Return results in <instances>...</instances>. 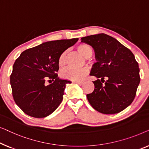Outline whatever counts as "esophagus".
<instances>
[{
    "instance_id": "obj_1",
    "label": "esophagus",
    "mask_w": 149,
    "mask_h": 149,
    "mask_svg": "<svg viewBox=\"0 0 149 149\" xmlns=\"http://www.w3.org/2000/svg\"><path fill=\"white\" fill-rule=\"evenodd\" d=\"M74 83H76V84H77L79 85V86L82 85L83 84H84V81H74Z\"/></svg>"
}]
</instances>
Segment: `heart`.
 Returning a JSON list of instances; mask_svg holds the SVG:
<instances>
[{
	"mask_svg": "<svg viewBox=\"0 0 149 149\" xmlns=\"http://www.w3.org/2000/svg\"><path fill=\"white\" fill-rule=\"evenodd\" d=\"M77 49L79 53L86 58H88L93 54V49L91 46L86 44H80L77 47ZM67 51H64L60 54L58 58V63L59 66L65 65L66 63ZM88 74V69L83 68L81 69H74L68 68L62 70L61 72V76L65 79L72 81H80Z\"/></svg>",
	"mask_w": 149,
	"mask_h": 149,
	"instance_id": "heart-1",
	"label": "heart"
}]
</instances>
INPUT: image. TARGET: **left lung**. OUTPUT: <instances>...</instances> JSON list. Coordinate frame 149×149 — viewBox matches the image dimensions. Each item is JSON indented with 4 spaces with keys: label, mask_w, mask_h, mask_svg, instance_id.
Masks as SVG:
<instances>
[{
    "label": "left lung",
    "mask_w": 149,
    "mask_h": 149,
    "mask_svg": "<svg viewBox=\"0 0 149 149\" xmlns=\"http://www.w3.org/2000/svg\"><path fill=\"white\" fill-rule=\"evenodd\" d=\"M81 39L82 42L92 46L97 61L91 75L98 79L93 81L94 91L86 95L88 100L101 113L121 112L132 102L140 83V69L134 55L116 38L105 33ZM104 78L108 80L104 82Z\"/></svg>",
    "instance_id": "1"
}]
</instances>
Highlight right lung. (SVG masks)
I'll return each mask as SVG.
<instances>
[{
	"label": "right lung",
	"mask_w": 149,
	"mask_h": 149,
	"mask_svg": "<svg viewBox=\"0 0 149 149\" xmlns=\"http://www.w3.org/2000/svg\"><path fill=\"white\" fill-rule=\"evenodd\" d=\"M77 40L72 38L47 42L22 52L15 60L10 83L15 102L25 113L43 118L59 106L66 85L71 81L57 77L58 58ZM48 79L54 82L47 85Z\"/></svg>",
	"instance_id": "1"
}]
</instances>
